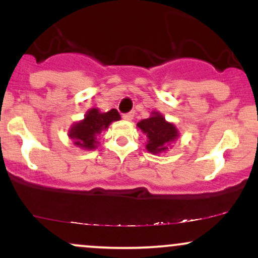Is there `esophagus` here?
<instances>
[{"label": "esophagus", "mask_w": 258, "mask_h": 258, "mask_svg": "<svg viewBox=\"0 0 258 258\" xmlns=\"http://www.w3.org/2000/svg\"><path fill=\"white\" fill-rule=\"evenodd\" d=\"M133 116H135V112H132V111H130V112H126V114H123L122 115V117L125 120H132L133 119Z\"/></svg>", "instance_id": "1"}]
</instances>
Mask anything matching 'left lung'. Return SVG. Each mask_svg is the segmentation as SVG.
I'll return each mask as SVG.
<instances>
[{"mask_svg": "<svg viewBox=\"0 0 258 258\" xmlns=\"http://www.w3.org/2000/svg\"><path fill=\"white\" fill-rule=\"evenodd\" d=\"M139 128L146 133L148 152L158 154L168 149V144L178 136L176 127L165 121L164 116L154 111L153 116L144 119L137 123Z\"/></svg>", "mask_w": 258, "mask_h": 258, "instance_id": "1", "label": "left lung"}]
</instances>
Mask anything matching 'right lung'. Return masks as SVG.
Wrapping results in <instances>:
<instances>
[{
    "label": "right lung",
    "mask_w": 258,
    "mask_h": 258,
    "mask_svg": "<svg viewBox=\"0 0 258 258\" xmlns=\"http://www.w3.org/2000/svg\"><path fill=\"white\" fill-rule=\"evenodd\" d=\"M117 120H120V114L116 109H111L108 112H100L98 109H91L87 111L84 120L72 127L69 136L78 147L94 149L97 137L112 121Z\"/></svg>",
    "instance_id": "right-lung-1"
}]
</instances>
